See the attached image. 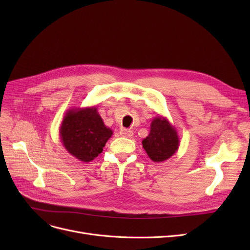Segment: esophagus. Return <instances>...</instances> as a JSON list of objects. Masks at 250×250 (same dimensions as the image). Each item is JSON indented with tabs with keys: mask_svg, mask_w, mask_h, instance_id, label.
<instances>
[{
	"mask_svg": "<svg viewBox=\"0 0 250 250\" xmlns=\"http://www.w3.org/2000/svg\"><path fill=\"white\" fill-rule=\"evenodd\" d=\"M120 134L122 137H125V138H133V136H134L133 130L126 129V128H122Z\"/></svg>",
	"mask_w": 250,
	"mask_h": 250,
	"instance_id": "obj_1",
	"label": "esophagus"
}]
</instances>
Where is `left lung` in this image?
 I'll list each match as a JSON object with an SVG mask.
<instances>
[{
	"label": "left lung",
	"instance_id": "obj_1",
	"mask_svg": "<svg viewBox=\"0 0 250 250\" xmlns=\"http://www.w3.org/2000/svg\"><path fill=\"white\" fill-rule=\"evenodd\" d=\"M150 134L142 141L149 158L160 163L173 156L179 148L175 127L164 116H156L151 123Z\"/></svg>",
	"mask_w": 250,
	"mask_h": 250
}]
</instances>
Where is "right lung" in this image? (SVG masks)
<instances>
[{
  "mask_svg": "<svg viewBox=\"0 0 250 250\" xmlns=\"http://www.w3.org/2000/svg\"><path fill=\"white\" fill-rule=\"evenodd\" d=\"M112 134L95 106L69 109L60 127L63 147L82 162H90L102 153Z\"/></svg>",
  "mask_w": 250,
  "mask_h": 250,
  "instance_id": "right-lung-1",
  "label": "right lung"
}]
</instances>
